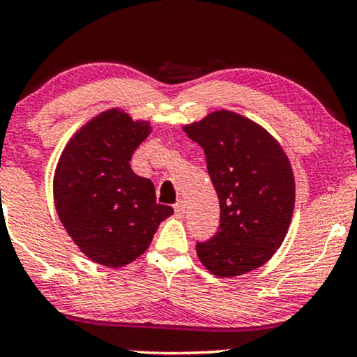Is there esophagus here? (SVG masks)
<instances>
[{"label":"esophagus","mask_w":357,"mask_h":357,"mask_svg":"<svg viewBox=\"0 0 357 357\" xmlns=\"http://www.w3.org/2000/svg\"><path fill=\"white\" fill-rule=\"evenodd\" d=\"M174 212H176V215H184V212H186V204H184V201L179 199L178 202H176Z\"/></svg>","instance_id":"1"}]
</instances>
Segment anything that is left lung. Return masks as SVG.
Returning a JSON list of instances; mask_svg holds the SVG:
<instances>
[{
	"label": "left lung",
	"instance_id": "8db88e82",
	"mask_svg": "<svg viewBox=\"0 0 357 357\" xmlns=\"http://www.w3.org/2000/svg\"><path fill=\"white\" fill-rule=\"evenodd\" d=\"M184 132L204 148L220 207L218 232L196 243L197 257L218 277L259 268L290 227L295 207L290 161L261 126L229 110L186 125Z\"/></svg>",
	"mask_w": 357,
	"mask_h": 357
}]
</instances>
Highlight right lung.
Masks as SVG:
<instances>
[{
	"label": "right lung",
	"instance_id": "add662e5",
	"mask_svg": "<svg viewBox=\"0 0 357 357\" xmlns=\"http://www.w3.org/2000/svg\"><path fill=\"white\" fill-rule=\"evenodd\" d=\"M151 132L116 110L80 128L62 151L54 199L62 225L90 260L119 268L148 249L173 207L156 204L155 186L130 160Z\"/></svg>",
	"mask_w": 357,
	"mask_h": 357
}]
</instances>
